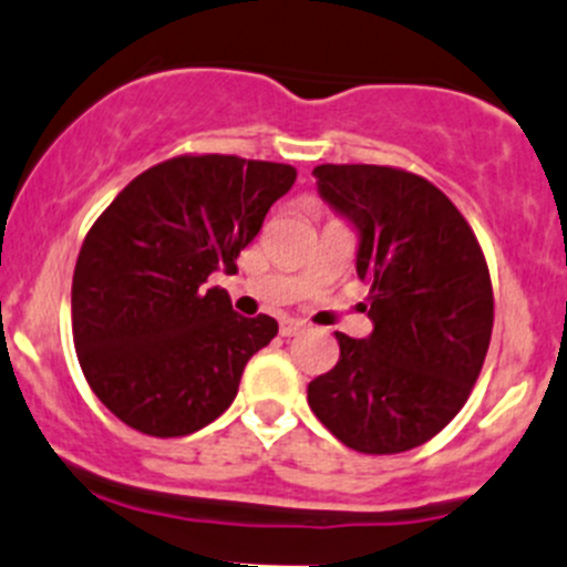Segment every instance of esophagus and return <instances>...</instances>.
Listing matches in <instances>:
<instances>
[{
  "label": "esophagus",
  "mask_w": 567,
  "mask_h": 567,
  "mask_svg": "<svg viewBox=\"0 0 567 567\" xmlns=\"http://www.w3.org/2000/svg\"><path fill=\"white\" fill-rule=\"evenodd\" d=\"M301 331H307V320L301 318H285L282 323H279V333H282V337H296V333Z\"/></svg>",
  "instance_id": "obj_1"
}]
</instances>
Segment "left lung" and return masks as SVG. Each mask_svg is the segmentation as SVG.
Returning <instances> with one entry per match:
<instances>
[{"label": "left lung", "mask_w": 567, "mask_h": 567, "mask_svg": "<svg viewBox=\"0 0 567 567\" xmlns=\"http://www.w3.org/2000/svg\"><path fill=\"white\" fill-rule=\"evenodd\" d=\"M312 176L359 234L372 333H337L339 361L309 383V408L348 449L402 454L454 419L484 367L494 323L484 252L426 178L383 165H318Z\"/></svg>", "instance_id": "obj_1"}]
</instances>
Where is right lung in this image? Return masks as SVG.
<instances>
[{"label":"right lung","instance_id":"add662e5","mask_svg":"<svg viewBox=\"0 0 567 567\" xmlns=\"http://www.w3.org/2000/svg\"><path fill=\"white\" fill-rule=\"evenodd\" d=\"M296 182V168L230 154L174 157L135 176L86 234L73 274V339L100 402L152 437L193 434L230 408L247 361L277 337L208 288Z\"/></svg>","mask_w":567,"mask_h":567}]
</instances>
